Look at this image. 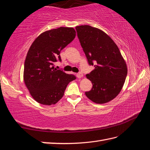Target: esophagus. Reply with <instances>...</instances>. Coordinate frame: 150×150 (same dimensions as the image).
Here are the masks:
<instances>
[{"instance_id": "34e87169", "label": "esophagus", "mask_w": 150, "mask_h": 150, "mask_svg": "<svg viewBox=\"0 0 150 150\" xmlns=\"http://www.w3.org/2000/svg\"><path fill=\"white\" fill-rule=\"evenodd\" d=\"M76 76H77L78 78H81L83 77V75L82 73L79 72V73H78V74H76Z\"/></svg>"}]
</instances>
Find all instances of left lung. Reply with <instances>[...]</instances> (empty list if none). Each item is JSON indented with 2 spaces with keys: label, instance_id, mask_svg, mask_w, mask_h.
Masks as SVG:
<instances>
[{
  "label": "left lung",
  "instance_id": "8db88e82",
  "mask_svg": "<svg viewBox=\"0 0 150 150\" xmlns=\"http://www.w3.org/2000/svg\"><path fill=\"white\" fill-rule=\"evenodd\" d=\"M79 42L95 69L86 75L92 87L85 92L90 100L104 104L114 99L124 85L128 69L125 59L114 40L102 30L85 25L76 27Z\"/></svg>",
  "mask_w": 150,
  "mask_h": 150
}]
</instances>
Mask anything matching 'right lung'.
Returning <instances> with one entry per match:
<instances>
[{
    "mask_svg": "<svg viewBox=\"0 0 150 150\" xmlns=\"http://www.w3.org/2000/svg\"><path fill=\"white\" fill-rule=\"evenodd\" d=\"M76 36L72 28L60 27L41 33L29 47L24 62V81L35 100L44 105H54L62 98L67 86L74 80L54 67L59 53Z\"/></svg>",
    "mask_w": 150,
    "mask_h": 150,
    "instance_id": "1",
    "label": "right lung"
}]
</instances>
